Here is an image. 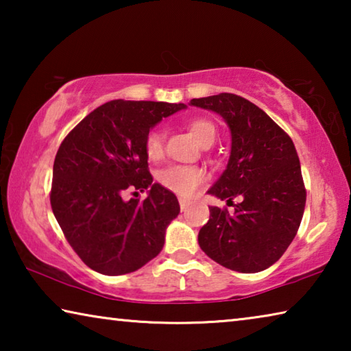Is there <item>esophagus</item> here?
I'll return each instance as SVG.
<instances>
[{
    "label": "esophagus",
    "instance_id": "esophagus-1",
    "mask_svg": "<svg viewBox=\"0 0 351 351\" xmlns=\"http://www.w3.org/2000/svg\"><path fill=\"white\" fill-rule=\"evenodd\" d=\"M189 206H190V201H189V199H186V198H180V207H181V210H182V212H186V210L189 209Z\"/></svg>",
    "mask_w": 351,
    "mask_h": 351
}]
</instances>
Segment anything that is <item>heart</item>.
I'll use <instances>...</instances> for the list:
<instances>
[{"mask_svg":"<svg viewBox=\"0 0 351 351\" xmlns=\"http://www.w3.org/2000/svg\"><path fill=\"white\" fill-rule=\"evenodd\" d=\"M189 130L201 147L213 144V141L217 138V128L209 119H192L189 122ZM145 153L152 161H156L162 156V134L158 130L148 133L145 139ZM204 180V170L192 167V165H169V167L159 170L158 173V182L170 192L180 195V197H192Z\"/></svg>","mask_w":351,"mask_h":351,"instance_id":"heart-1","label":"heart"}]
</instances>
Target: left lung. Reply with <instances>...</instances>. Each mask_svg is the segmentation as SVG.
I'll return each instance as SVG.
<instances>
[{"label":"left lung","mask_w":351,"mask_h":351,"mask_svg":"<svg viewBox=\"0 0 351 351\" xmlns=\"http://www.w3.org/2000/svg\"><path fill=\"white\" fill-rule=\"evenodd\" d=\"M190 105L217 112L230 132L228 165L207 193L240 198L232 215L209 207L199 247L228 269L252 274L269 268L294 240L305 210L293 141L263 110L235 94L192 99Z\"/></svg>","instance_id":"left-lung-1"}]
</instances>
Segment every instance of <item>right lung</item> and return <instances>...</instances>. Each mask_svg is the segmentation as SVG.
<instances>
[{
  "mask_svg": "<svg viewBox=\"0 0 351 351\" xmlns=\"http://www.w3.org/2000/svg\"><path fill=\"white\" fill-rule=\"evenodd\" d=\"M186 108L111 100L91 111L58 148L52 212L77 255L99 274L138 271L162 251L180 203L148 173L145 139L162 117ZM125 189H147V198L123 200Z\"/></svg>",
  "mask_w": 351,
  "mask_h": 351,
  "instance_id": "obj_1",
  "label": "right lung"
}]
</instances>
